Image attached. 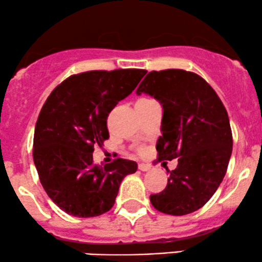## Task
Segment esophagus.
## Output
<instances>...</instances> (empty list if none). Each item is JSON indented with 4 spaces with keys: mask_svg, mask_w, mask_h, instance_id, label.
<instances>
[{
    "mask_svg": "<svg viewBox=\"0 0 262 262\" xmlns=\"http://www.w3.org/2000/svg\"><path fill=\"white\" fill-rule=\"evenodd\" d=\"M138 167H139L140 171H148V170H150V167H151V166H150V165H148V164H139V166H138Z\"/></svg>",
    "mask_w": 262,
    "mask_h": 262,
    "instance_id": "1",
    "label": "esophagus"
}]
</instances>
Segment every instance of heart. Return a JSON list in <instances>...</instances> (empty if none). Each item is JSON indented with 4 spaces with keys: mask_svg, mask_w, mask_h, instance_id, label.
<instances>
[{
    "mask_svg": "<svg viewBox=\"0 0 262 262\" xmlns=\"http://www.w3.org/2000/svg\"><path fill=\"white\" fill-rule=\"evenodd\" d=\"M146 101H151V100H149V98H141V100H139L138 102H146Z\"/></svg>",
    "mask_w": 262,
    "mask_h": 262,
    "instance_id": "b5f03b06",
    "label": "heart"
}]
</instances>
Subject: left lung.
<instances>
[{
    "mask_svg": "<svg viewBox=\"0 0 262 262\" xmlns=\"http://www.w3.org/2000/svg\"><path fill=\"white\" fill-rule=\"evenodd\" d=\"M141 93L164 111L158 159H179L176 169L167 170V186L150 202L166 214H189L208 202L227 172L233 149L227 110L206 80L180 69L149 73L137 90Z\"/></svg>",
    "mask_w": 262,
    "mask_h": 262,
    "instance_id": "left-lung-1",
    "label": "left lung"
}]
</instances>
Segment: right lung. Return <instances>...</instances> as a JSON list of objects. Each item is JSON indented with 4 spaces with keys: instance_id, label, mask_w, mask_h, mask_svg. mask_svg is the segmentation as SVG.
Wrapping results in <instances>:
<instances>
[{
    "instance_id": "1",
    "label": "right lung",
    "mask_w": 262,
    "mask_h": 262,
    "mask_svg": "<svg viewBox=\"0 0 262 262\" xmlns=\"http://www.w3.org/2000/svg\"><path fill=\"white\" fill-rule=\"evenodd\" d=\"M146 70H93L68 77L56 86L39 113L33 160L48 196L75 217H97L113 207L119 185L138 169L117 159L93 164L95 145L110 138L108 114L134 91Z\"/></svg>"
}]
</instances>
